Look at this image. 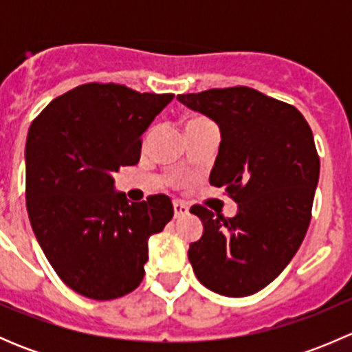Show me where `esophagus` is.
<instances>
[{"label":"esophagus","instance_id":"1","mask_svg":"<svg viewBox=\"0 0 352 352\" xmlns=\"http://www.w3.org/2000/svg\"><path fill=\"white\" fill-rule=\"evenodd\" d=\"M173 212H175V218L189 214V206L182 201H173Z\"/></svg>","mask_w":352,"mask_h":352}]
</instances>
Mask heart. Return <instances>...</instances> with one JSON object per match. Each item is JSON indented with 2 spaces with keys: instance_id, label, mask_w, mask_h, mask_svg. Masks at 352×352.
<instances>
[{
  "instance_id": "obj_1",
  "label": "heart",
  "mask_w": 352,
  "mask_h": 352,
  "mask_svg": "<svg viewBox=\"0 0 352 352\" xmlns=\"http://www.w3.org/2000/svg\"><path fill=\"white\" fill-rule=\"evenodd\" d=\"M202 122H211V120L206 119V117H192V119H190L189 122H187V126H186V127L194 126V124H202Z\"/></svg>"
}]
</instances>
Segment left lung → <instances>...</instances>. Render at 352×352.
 <instances>
[{
    "instance_id": "8db88e82",
    "label": "left lung",
    "mask_w": 352,
    "mask_h": 352,
    "mask_svg": "<svg viewBox=\"0 0 352 352\" xmlns=\"http://www.w3.org/2000/svg\"><path fill=\"white\" fill-rule=\"evenodd\" d=\"M214 120L219 153L209 175L239 204L223 218L196 204L204 233L190 243L197 279L223 296H248L274 281L300 248L311 219L320 158L301 112L248 87L179 95Z\"/></svg>"
}]
</instances>
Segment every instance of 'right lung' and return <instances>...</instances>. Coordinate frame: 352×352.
I'll return each mask as SVG.
<instances>
[{
	"instance_id": "1",
	"label": "right lung",
	"mask_w": 352,
	"mask_h": 352,
	"mask_svg": "<svg viewBox=\"0 0 352 352\" xmlns=\"http://www.w3.org/2000/svg\"><path fill=\"white\" fill-rule=\"evenodd\" d=\"M173 94L85 83L54 98L30 124L25 197L32 230L66 286L113 300L140 286L148 239L173 216L168 196L127 202L113 172L136 165L141 138Z\"/></svg>"
}]
</instances>
